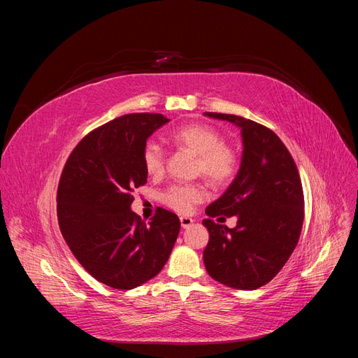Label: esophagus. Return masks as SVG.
<instances>
[{
	"instance_id": "obj_1",
	"label": "esophagus",
	"mask_w": 358,
	"mask_h": 358,
	"mask_svg": "<svg viewBox=\"0 0 358 358\" xmlns=\"http://www.w3.org/2000/svg\"><path fill=\"white\" fill-rule=\"evenodd\" d=\"M194 224L192 218H188V216H180V225L182 229H189V227Z\"/></svg>"
}]
</instances>
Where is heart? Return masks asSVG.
Segmentation results:
<instances>
[{
  "label": "heart",
  "mask_w": 358,
  "mask_h": 358,
  "mask_svg": "<svg viewBox=\"0 0 358 358\" xmlns=\"http://www.w3.org/2000/svg\"><path fill=\"white\" fill-rule=\"evenodd\" d=\"M171 140L197 155L196 170L215 187L230 183L239 169L236 150L224 143L222 134L215 127L192 122L173 129ZM142 162L148 175L161 176L166 170V150L159 143L149 140L142 149ZM206 199V188L200 183H175L162 192L161 200L167 208L179 213H189L194 206Z\"/></svg>",
  "instance_id": "obj_1"
}]
</instances>
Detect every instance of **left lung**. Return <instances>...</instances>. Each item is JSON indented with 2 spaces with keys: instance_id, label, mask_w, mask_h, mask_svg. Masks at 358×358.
I'll use <instances>...</instances> for the list:
<instances>
[{
  "instance_id": "1",
  "label": "left lung",
  "mask_w": 358,
  "mask_h": 358,
  "mask_svg": "<svg viewBox=\"0 0 358 358\" xmlns=\"http://www.w3.org/2000/svg\"><path fill=\"white\" fill-rule=\"evenodd\" d=\"M242 129L243 155L236 179L206 208L203 220L209 243L203 252L208 273L237 289H257L270 282L294 251L305 220L301 180L289 150L272 129L242 116L206 112ZM220 220L238 216L236 229Z\"/></svg>"
}]
</instances>
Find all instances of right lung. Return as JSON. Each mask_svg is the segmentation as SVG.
Returning a JSON list of instances; mask_svg holds the SVG:
<instances>
[{"instance_id": "right-lung-1", "label": "right lung", "mask_w": 358, "mask_h": 358, "mask_svg": "<svg viewBox=\"0 0 358 358\" xmlns=\"http://www.w3.org/2000/svg\"><path fill=\"white\" fill-rule=\"evenodd\" d=\"M161 113H129L92 129L62 169L57 210L73 255L96 280L131 289L164 267L180 230L176 213L158 208L145 224L129 210L133 192L148 182L142 149Z\"/></svg>"}]
</instances>
